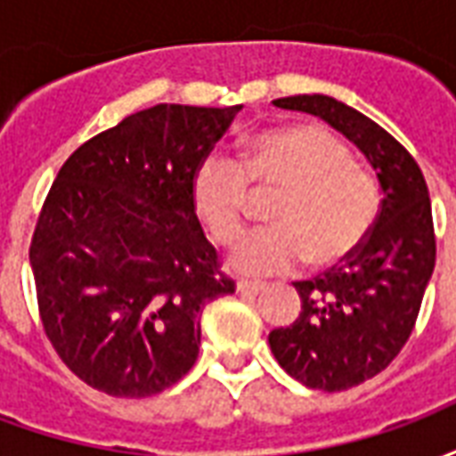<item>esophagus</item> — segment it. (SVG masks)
<instances>
[{
  "label": "esophagus",
  "mask_w": 456,
  "mask_h": 456,
  "mask_svg": "<svg viewBox=\"0 0 456 456\" xmlns=\"http://www.w3.org/2000/svg\"><path fill=\"white\" fill-rule=\"evenodd\" d=\"M266 288V283H261V281H239L237 283V290L239 293H244V296H258L261 290Z\"/></svg>",
  "instance_id": "34e87169"
}]
</instances>
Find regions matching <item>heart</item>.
<instances>
[{"instance_id": "b5f03b06", "label": "heart", "mask_w": 456, "mask_h": 456, "mask_svg": "<svg viewBox=\"0 0 456 456\" xmlns=\"http://www.w3.org/2000/svg\"><path fill=\"white\" fill-rule=\"evenodd\" d=\"M251 183L281 190L268 209L273 227L247 237L232 264L244 273H283L307 258L327 266L356 251L379 212V185L322 126H278L248 139L244 163L222 153L202 160L192 198L219 244H234L247 227Z\"/></svg>"}]
</instances>
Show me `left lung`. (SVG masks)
<instances>
[{"label": "left lung", "mask_w": 456, "mask_h": 456, "mask_svg": "<svg viewBox=\"0 0 456 456\" xmlns=\"http://www.w3.org/2000/svg\"><path fill=\"white\" fill-rule=\"evenodd\" d=\"M273 104L315 114L344 134L371 163L383 190L379 217L356 251L342 266L296 283L300 315L268 335L276 362L296 381L346 391L381 373L415 327L435 268L430 192L411 153L335 97L296 94Z\"/></svg>", "instance_id": "1"}]
</instances>
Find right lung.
<instances>
[{
    "label": "right lung",
    "mask_w": 456,
    "mask_h": 456,
    "mask_svg": "<svg viewBox=\"0 0 456 456\" xmlns=\"http://www.w3.org/2000/svg\"><path fill=\"white\" fill-rule=\"evenodd\" d=\"M241 104H156L85 141L28 248L45 337L97 391L146 398L192 369L202 307L234 293L192 198Z\"/></svg>",
    "instance_id": "obj_1"
}]
</instances>
